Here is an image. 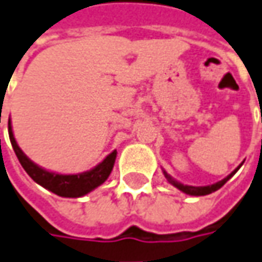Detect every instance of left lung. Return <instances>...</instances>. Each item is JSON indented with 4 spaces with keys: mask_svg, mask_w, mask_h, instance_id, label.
<instances>
[{
    "mask_svg": "<svg viewBox=\"0 0 262 262\" xmlns=\"http://www.w3.org/2000/svg\"><path fill=\"white\" fill-rule=\"evenodd\" d=\"M239 168V167H238ZM238 168H235L232 173L229 174V176H226L224 180H221V182H217V183L215 184H209V186H199V187H196V186H187V184H182L180 182H177V180H174L173 177L170 176V174H167L166 171H163L164 173V176H166V179H167V182L170 184H173L174 187H177L179 190H182L183 193H186V194H190V196H205V194H209V193L212 192H216L217 189H221L224 184L231 179V177L238 171Z\"/></svg>",
    "mask_w": 262,
    "mask_h": 262,
    "instance_id": "1",
    "label": "left lung"
}]
</instances>
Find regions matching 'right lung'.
<instances>
[{
    "label": "right lung",
    "mask_w": 262,
    "mask_h": 262,
    "mask_svg": "<svg viewBox=\"0 0 262 262\" xmlns=\"http://www.w3.org/2000/svg\"><path fill=\"white\" fill-rule=\"evenodd\" d=\"M8 134H10V141H11L12 148L15 151V156L21 163L23 168L27 171V174L36 183L61 198H80V196H85L89 192H92L110 177L115 159H117V150H114L110 156H106V159L103 160L102 163H99L96 167L89 171L78 173V174H57V173L47 171L40 166H37L36 163H33L24 152L21 151V148L18 147V144L14 138V134H12L10 119H8Z\"/></svg>",
    "instance_id": "add662e5"
}]
</instances>
